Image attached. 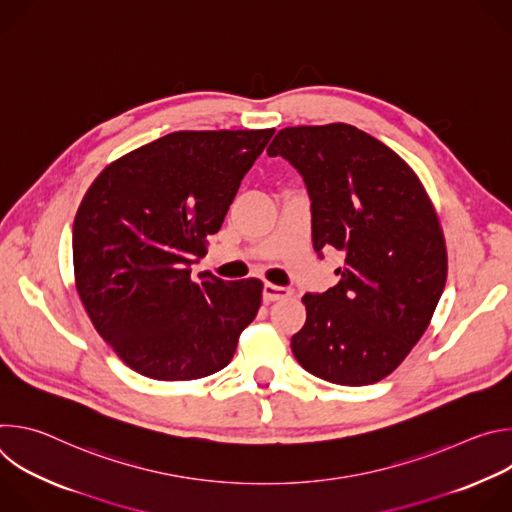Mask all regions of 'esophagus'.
Segmentation results:
<instances>
[{
    "label": "esophagus",
    "mask_w": 512,
    "mask_h": 512,
    "mask_svg": "<svg viewBox=\"0 0 512 512\" xmlns=\"http://www.w3.org/2000/svg\"><path fill=\"white\" fill-rule=\"evenodd\" d=\"M291 296V289L283 287V285H275V283H265L263 285V300L265 302H277L283 298Z\"/></svg>",
    "instance_id": "obj_1"
}]
</instances>
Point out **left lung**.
I'll use <instances>...</instances> for the list:
<instances>
[{
	"instance_id": "8db88e82",
	"label": "left lung",
	"mask_w": 512,
	"mask_h": 512,
	"mask_svg": "<svg viewBox=\"0 0 512 512\" xmlns=\"http://www.w3.org/2000/svg\"><path fill=\"white\" fill-rule=\"evenodd\" d=\"M267 154L304 178L318 257L344 255L340 281L304 296L291 350L318 379L373 385L411 352L442 298L448 255L435 210L413 170L354 125L285 127Z\"/></svg>"
}]
</instances>
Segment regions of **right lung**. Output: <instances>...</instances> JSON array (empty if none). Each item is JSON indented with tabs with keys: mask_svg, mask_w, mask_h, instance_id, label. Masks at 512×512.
<instances>
[{
	"mask_svg": "<svg viewBox=\"0 0 512 512\" xmlns=\"http://www.w3.org/2000/svg\"><path fill=\"white\" fill-rule=\"evenodd\" d=\"M273 129L174 131L107 166L72 227L83 306L135 373L192 381L225 369L261 306L255 277H190Z\"/></svg>",
	"mask_w": 512,
	"mask_h": 512,
	"instance_id": "1",
	"label": "right lung"
}]
</instances>
